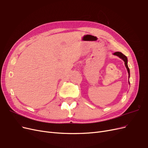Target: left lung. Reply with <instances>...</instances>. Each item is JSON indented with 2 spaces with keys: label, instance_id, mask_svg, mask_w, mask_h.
<instances>
[{
  "label": "left lung",
  "instance_id": "8db88e82",
  "mask_svg": "<svg viewBox=\"0 0 148 148\" xmlns=\"http://www.w3.org/2000/svg\"><path fill=\"white\" fill-rule=\"evenodd\" d=\"M113 55H114V56H116L118 57H119L120 58H121L123 61L124 62V64H125V67H126L127 68V70L128 71V73H129V77H130V70H129V68L128 67V65H127V57L124 56V55L123 53H122L121 52H116L113 53ZM129 84H130V82H129Z\"/></svg>",
  "mask_w": 148,
  "mask_h": 148
}]
</instances>
